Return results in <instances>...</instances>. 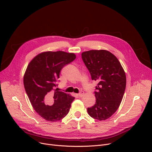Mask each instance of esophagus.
Listing matches in <instances>:
<instances>
[{"label":"esophagus","mask_w":152,"mask_h":152,"mask_svg":"<svg viewBox=\"0 0 152 152\" xmlns=\"http://www.w3.org/2000/svg\"><path fill=\"white\" fill-rule=\"evenodd\" d=\"M84 92L83 91H81V92H79V94H78V95H79V97H82L83 96V95H84Z\"/></svg>","instance_id":"esophagus-1"}]
</instances>
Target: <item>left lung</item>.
<instances>
[{"mask_svg": "<svg viewBox=\"0 0 152 152\" xmlns=\"http://www.w3.org/2000/svg\"><path fill=\"white\" fill-rule=\"evenodd\" d=\"M81 55L92 79L98 83L94 92L96 102L87 108V112L94 119L105 120L120 105L126 85L125 72L118 58L109 51L91 50Z\"/></svg>", "mask_w": 152, "mask_h": 152, "instance_id": "obj_1", "label": "left lung"}]
</instances>
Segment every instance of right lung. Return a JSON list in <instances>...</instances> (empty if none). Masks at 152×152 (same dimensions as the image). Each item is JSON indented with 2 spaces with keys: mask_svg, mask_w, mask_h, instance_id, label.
<instances>
[{
  "mask_svg": "<svg viewBox=\"0 0 152 152\" xmlns=\"http://www.w3.org/2000/svg\"><path fill=\"white\" fill-rule=\"evenodd\" d=\"M76 58L73 53L45 52L32 60L23 77L26 92L36 112L48 121H60L68 113L74 97L58 91L61 69Z\"/></svg>",
  "mask_w": 152,
  "mask_h": 152,
  "instance_id": "1",
  "label": "right lung"
}]
</instances>
